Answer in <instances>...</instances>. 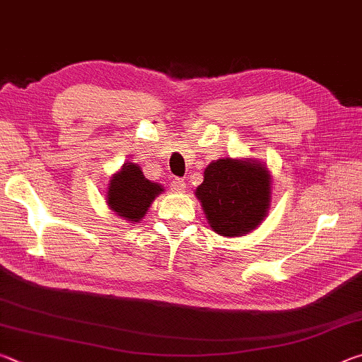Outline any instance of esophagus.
<instances>
[{
  "mask_svg": "<svg viewBox=\"0 0 362 362\" xmlns=\"http://www.w3.org/2000/svg\"><path fill=\"white\" fill-rule=\"evenodd\" d=\"M185 182H183L182 179H174L173 182H170V189L173 192H183L185 189Z\"/></svg>",
  "mask_w": 362,
  "mask_h": 362,
  "instance_id": "obj_1",
  "label": "esophagus"
}]
</instances>
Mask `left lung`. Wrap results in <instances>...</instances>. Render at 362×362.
Wrapping results in <instances>:
<instances>
[{
    "instance_id": "1",
    "label": "left lung",
    "mask_w": 362,
    "mask_h": 362,
    "mask_svg": "<svg viewBox=\"0 0 362 362\" xmlns=\"http://www.w3.org/2000/svg\"><path fill=\"white\" fill-rule=\"evenodd\" d=\"M194 194L214 231L220 236H244L267 217L272 175L257 159L222 158L206 168Z\"/></svg>"
}]
</instances>
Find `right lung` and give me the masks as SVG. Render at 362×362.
<instances>
[{
    "label": "right lung",
    "mask_w": 362,
    "mask_h": 362,
    "mask_svg": "<svg viewBox=\"0 0 362 362\" xmlns=\"http://www.w3.org/2000/svg\"><path fill=\"white\" fill-rule=\"evenodd\" d=\"M164 188L145 179L142 169L134 163H124L119 173L113 174L107 188V204L131 223L139 222Z\"/></svg>",
    "instance_id": "add662e5"
}]
</instances>
